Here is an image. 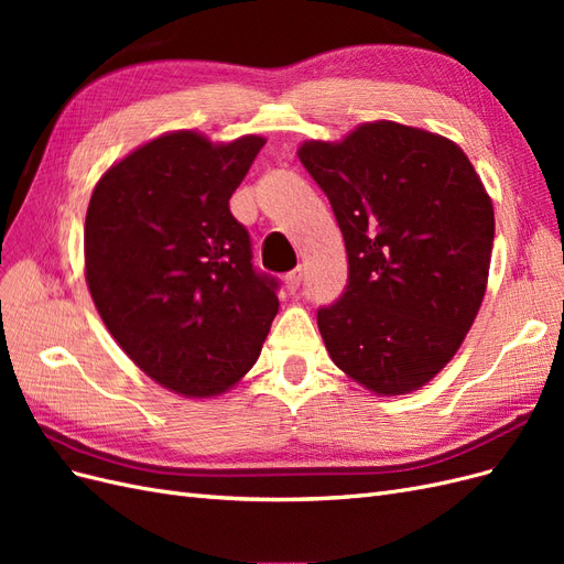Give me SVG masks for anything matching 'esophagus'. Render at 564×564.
Instances as JSON below:
<instances>
[{
    "label": "esophagus",
    "instance_id": "esophagus-1",
    "mask_svg": "<svg viewBox=\"0 0 564 564\" xmlns=\"http://www.w3.org/2000/svg\"><path fill=\"white\" fill-rule=\"evenodd\" d=\"M301 282H303V270L301 268H296V270H292L289 272V275L284 278V286H286V292H296V289L301 286Z\"/></svg>",
    "mask_w": 564,
    "mask_h": 564
}]
</instances>
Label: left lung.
Instances as JSON below:
<instances>
[{
	"instance_id": "1",
	"label": "left lung",
	"mask_w": 564,
	"mask_h": 564,
	"mask_svg": "<svg viewBox=\"0 0 564 564\" xmlns=\"http://www.w3.org/2000/svg\"><path fill=\"white\" fill-rule=\"evenodd\" d=\"M301 164L327 195L348 251V284L317 311L332 360L379 395L445 367L485 296L494 209L456 143L395 122L311 141Z\"/></svg>"
}]
</instances>
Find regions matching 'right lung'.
<instances>
[{
    "mask_svg": "<svg viewBox=\"0 0 564 564\" xmlns=\"http://www.w3.org/2000/svg\"><path fill=\"white\" fill-rule=\"evenodd\" d=\"M261 135L214 145L176 131L133 150L94 187L84 261L96 308L150 379L209 398L259 360L280 282L256 270L230 212Z\"/></svg>",
    "mask_w": 564,
    "mask_h": 564,
    "instance_id": "1",
    "label": "right lung"
}]
</instances>
